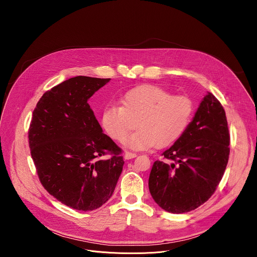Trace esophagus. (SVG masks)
Instances as JSON below:
<instances>
[{
    "instance_id": "34e87169",
    "label": "esophagus",
    "mask_w": 257,
    "mask_h": 257,
    "mask_svg": "<svg viewBox=\"0 0 257 257\" xmlns=\"http://www.w3.org/2000/svg\"><path fill=\"white\" fill-rule=\"evenodd\" d=\"M136 157H137L136 154H133V153H130V152H126L125 155H124L125 160H131V159H134Z\"/></svg>"
}]
</instances>
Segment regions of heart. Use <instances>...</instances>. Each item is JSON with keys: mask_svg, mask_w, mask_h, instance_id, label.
Listing matches in <instances>:
<instances>
[{"mask_svg": "<svg viewBox=\"0 0 257 257\" xmlns=\"http://www.w3.org/2000/svg\"><path fill=\"white\" fill-rule=\"evenodd\" d=\"M121 105H107L101 113V125L113 139L123 141L136 125L140 129L125 140L135 151L154 146L165 148L179 140L188 128L193 104L187 96H174L155 86L141 85L127 91Z\"/></svg>", "mask_w": 257, "mask_h": 257, "instance_id": "b5f03b06", "label": "heart"}]
</instances>
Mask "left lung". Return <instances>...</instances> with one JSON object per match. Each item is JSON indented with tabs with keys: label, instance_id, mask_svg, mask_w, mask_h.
<instances>
[{
	"label": "left lung",
	"instance_id": "8db88e82",
	"mask_svg": "<svg viewBox=\"0 0 257 257\" xmlns=\"http://www.w3.org/2000/svg\"><path fill=\"white\" fill-rule=\"evenodd\" d=\"M225 109L207 92L182 137L154 163L149 188L168 212L183 213L203 204L215 191L230 155Z\"/></svg>",
	"mask_w": 257,
	"mask_h": 257
}]
</instances>
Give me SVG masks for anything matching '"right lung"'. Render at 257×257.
Wrapping results in <instances>:
<instances>
[{"instance_id":"1","label":"right lung","mask_w":257,"mask_h":257,"mask_svg":"<svg viewBox=\"0 0 257 257\" xmlns=\"http://www.w3.org/2000/svg\"><path fill=\"white\" fill-rule=\"evenodd\" d=\"M111 78L76 76L47 91L36 104L28 138L45 189L63 204L93 210L116 188L124 161L102 132L88 99ZM112 157L103 159L104 154Z\"/></svg>"}]
</instances>
